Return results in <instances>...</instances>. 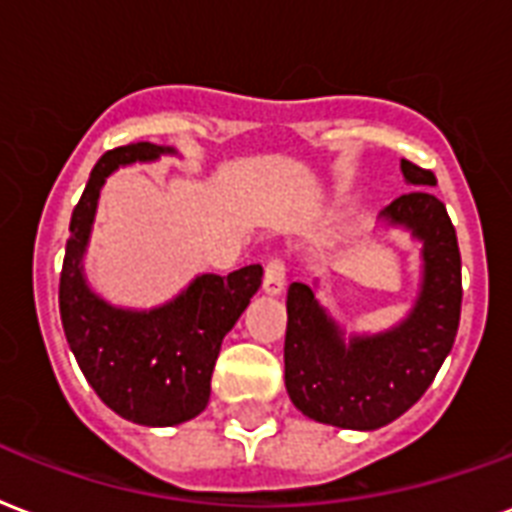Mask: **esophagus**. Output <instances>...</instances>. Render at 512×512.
Segmentation results:
<instances>
[{
	"mask_svg": "<svg viewBox=\"0 0 512 512\" xmlns=\"http://www.w3.org/2000/svg\"><path fill=\"white\" fill-rule=\"evenodd\" d=\"M284 284H287V263H284V257H271L265 263L263 290L268 295H282Z\"/></svg>",
	"mask_w": 512,
	"mask_h": 512,
	"instance_id": "esophagus-1",
	"label": "esophagus"
}]
</instances>
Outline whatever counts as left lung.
<instances>
[{
  "instance_id": "1",
  "label": "left lung",
  "mask_w": 512,
  "mask_h": 512,
  "mask_svg": "<svg viewBox=\"0 0 512 512\" xmlns=\"http://www.w3.org/2000/svg\"><path fill=\"white\" fill-rule=\"evenodd\" d=\"M413 185L381 212L421 244V290L392 330L351 335L330 319L308 284L287 290L284 384L303 416L341 429H378L403 416L429 389L454 346L462 314V257L446 206L429 187L435 174L400 163Z\"/></svg>"
}]
</instances>
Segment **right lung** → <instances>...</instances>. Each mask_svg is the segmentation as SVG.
<instances>
[{"instance_id":"add662e5","label":"right lung","mask_w":512,"mask_h":512,"mask_svg":"<svg viewBox=\"0 0 512 512\" xmlns=\"http://www.w3.org/2000/svg\"><path fill=\"white\" fill-rule=\"evenodd\" d=\"M169 152L136 142L101 155L74 206L58 284L61 325L83 376L101 403L142 427H174L204 411L222 338L263 282L257 263L228 276L201 273L177 298L150 311L109 306L88 287L83 255L101 187L120 166Z\"/></svg>"}]
</instances>
